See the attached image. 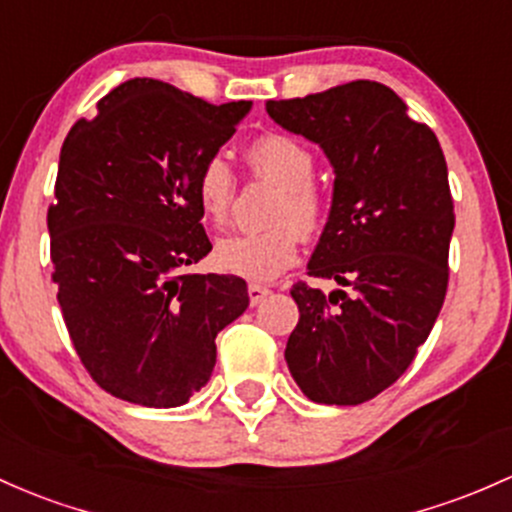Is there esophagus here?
I'll return each mask as SVG.
<instances>
[{
  "label": "esophagus",
  "mask_w": 512,
  "mask_h": 512,
  "mask_svg": "<svg viewBox=\"0 0 512 512\" xmlns=\"http://www.w3.org/2000/svg\"><path fill=\"white\" fill-rule=\"evenodd\" d=\"M268 295H271V288H266V285H258V283L249 285L251 305H258V302H263V298H268Z\"/></svg>",
  "instance_id": "esophagus-1"
}]
</instances>
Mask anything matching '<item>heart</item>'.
<instances>
[{
	"label": "heart",
	"instance_id": "b5f03b06",
	"mask_svg": "<svg viewBox=\"0 0 512 512\" xmlns=\"http://www.w3.org/2000/svg\"><path fill=\"white\" fill-rule=\"evenodd\" d=\"M246 161L258 178L280 185L273 205V227L219 239L214 263L219 271L256 280H276L298 258L302 232L312 234L322 224L324 200L312 185L315 158L310 148L288 134H263L246 148ZM236 197V178L224 158L205 161L195 175V200L202 217L214 227L227 224Z\"/></svg>",
	"mask_w": 512,
	"mask_h": 512
}]
</instances>
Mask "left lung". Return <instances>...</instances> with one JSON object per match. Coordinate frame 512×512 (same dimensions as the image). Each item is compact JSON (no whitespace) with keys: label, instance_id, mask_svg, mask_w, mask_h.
I'll use <instances>...</instances> for the list:
<instances>
[{"label":"left lung","instance_id":"1","mask_svg":"<svg viewBox=\"0 0 512 512\" xmlns=\"http://www.w3.org/2000/svg\"><path fill=\"white\" fill-rule=\"evenodd\" d=\"M266 112L334 168L332 210L307 273L342 288L293 285L300 320L285 361L315 403H366L403 376L447 295L454 202L442 146L371 80L268 100Z\"/></svg>","mask_w":512,"mask_h":512}]
</instances>
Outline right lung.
I'll return each instance as SVG.
<instances>
[{"mask_svg":"<svg viewBox=\"0 0 512 512\" xmlns=\"http://www.w3.org/2000/svg\"><path fill=\"white\" fill-rule=\"evenodd\" d=\"M249 109L134 78L65 136L48 207L53 280L82 366L114 398L188 403L210 381L217 334L249 307L246 280L183 273L212 251L197 170Z\"/></svg>","mask_w":512,"mask_h":512,"instance_id":"obj_1","label":"right lung"}]
</instances>
